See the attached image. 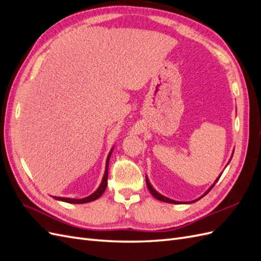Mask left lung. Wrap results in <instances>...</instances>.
I'll use <instances>...</instances> for the list:
<instances>
[{"instance_id": "8db88e82", "label": "left lung", "mask_w": 261, "mask_h": 261, "mask_svg": "<svg viewBox=\"0 0 261 261\" xmlns=\"http://www.w3.org/2000/svg\"><path fill=\"white\" fill-rule=\"evenodd\" d=\"M233 153H234V151H233ZM233 153H232V155H231V159H232V156H233ZM231 161V160H230ZM230 161H228V163H230ZM227 163V164H228ZM226 164V165H227ZM223 173V172H222ZM222 173H221V174L218 176V178L215 180V183H213L208 189H207V192L206 193H204V194H202L200 197H199V198H197V199H195V200H193V201H186V202H183V201H176V200H173V199H171V198H168V197H165V196H163V195H161L160 193H158L156 191H155V189L153 188V186L151 185V184H150V181H149V178H148V176L146 175V183H147V186H148V189H149V192L150 193H151V195L154 197V198L155 199H158V200H160V201H163V202H168V203H175V204H180V203H193V202H196V201H198L199 199H201L202 198V197L203 196H206L210 191H211V189H212V187L213 186H215L216 185V183H217V181L219 180V178H220V176L221 175H222Z\"/></svg>"}]
</instances>
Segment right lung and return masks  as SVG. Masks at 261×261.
Wrapping results in <instances>:
<instances>
[{"label":"right lung","instance_id":"right-lung-1","mask_svg":"<svg viewBox=\"0 0 261 261\" xmlns=\"http://www.w3.org/2000/svg\"><path fill=\"white\" fill-rule=\"evenodd\" d=\"M114 147H112L111 151L109 152L108 154V158H107V162H106V171H105V174H103V177H102V180H101V184L100 186L97 188V191L92 193L91 195L85 197V198H81V199H75V198H65V197H57V196H52L54 199L57 200H60V201H64V202H68V203H86V202H90V201H93L96 200L98 198H100V197L102 196V194L105 193L106 188H107V185H108V168H109V161H110V158H111V154H112V151H113Z\"/></svg>","mask_w":261,"mask_h":261}]
</instances>
